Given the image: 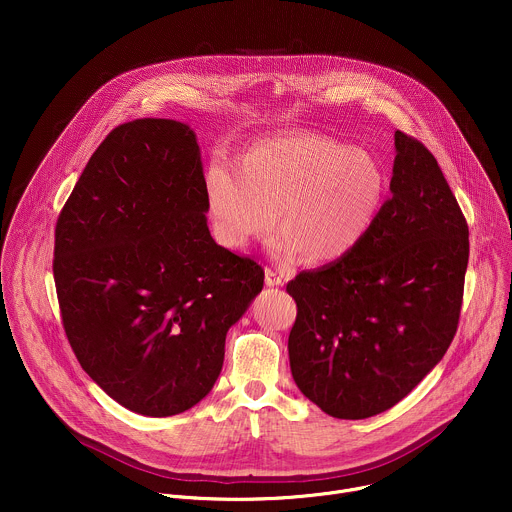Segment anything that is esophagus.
<instances>
[{"label": "esophagus", "mask_w": 512, "mask_h": 512, "mask_svg": "<svg viewBox=\"0 0 512 512\" xmlns=\"http://www.w3.org/2000/svg\"><path fill=\"white\" fill-rule=\"evenodd\" d=\"M265 283L269 285V287H279L281 283H283V279H281V275L277 273V271H273V269H265Z\"/></svg>", "instance_id": "obj_1"}]
</instances>
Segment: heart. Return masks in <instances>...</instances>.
<instances>
[{
  "instance_id": "obj_1",
  "label": "heart",
  "mask_w": 512,
  "mask_h": 512,
  "mask_svg": "<svg viewBox=\"0 0 512 512\" xmlns=\"http://www.w3.org/2000/svg\"><path fill=\"white\" fill-rule=\"evenodd\" d=\"M387 190L379 160L334 137L300 131L253 143L239 168L214 158L204 174L218 243L245 249L277 223L271 255L332 263L369 233Z\"/></svg>"
}]
</instances>
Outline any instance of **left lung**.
<instances>
[{"label": "left lung", "instance_id": "left-lung-1", "mask_svg": "<svg viewBox=\"0 0 512 512\" xmlns=\"http://www.w3.org/2000/svg\"><path fill=\"white\" fill-rule=\"evenodd\" d=\"M391 196L342 259L287 283L298 304L289 367L324 413L367 419L407 397L440 362L460 320L468 225L442 168L395 131Z\"/></svg>", "mask_w": 512, "mask_h": 512}]
</instances>
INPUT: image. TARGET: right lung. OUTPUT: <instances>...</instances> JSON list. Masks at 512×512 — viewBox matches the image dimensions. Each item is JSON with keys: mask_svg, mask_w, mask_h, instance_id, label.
<instances>
[{"mask_svg": "<svg viewBox=\"0 0 512 512\" xmlns=\"http://www.w3.org/2000/svg\"><path fill=\"white\" fill-rule=\"evenodd\" d=\"M196 133L174 119L115 127L68 196L54 235L66 338L85 373L148 417L214 387L225 338L263 289V269L206 225Z\"/></svg>", "mask_w": 512, "mask_h": 512, "instance_id": "1", "label": "right lung"}]
</instances>
